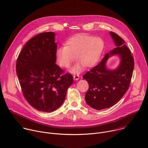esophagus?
<instances>
[{
    "label": "esophagus",
    "instance_id": "esophagus-1",
    "mask_svg": "<svg viewBox=\"0 0 148 148\" xmlns=\"http://www.w3.org/2000/svg\"><path fill=\"white\" fill-rule=\"evenodd\" d=\"M73 78L75 80H78L79 78V76L78 75H74L73 76Z\"/></svg>",
    "mask_w": 148,
    "mask_h": 148
}]
</instances>
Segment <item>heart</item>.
<instances>
[{
	"instance_id": "b5f03b06",
	"label": "heart",
	"mask_w": 148,
	"mask_h": 148,
	"mask_svg": "<svg viewBox=\"0 0 148 148\" xmlns=\"http://www.w3.org/2000/svg\"><path fill=\"white\" fill-rule=\"evenodd\" d=\"M104 41L99 37L86 34H78L68 39L64 47H58L56 58L58 64L63 68H69L74 61H78L71 70L73 74L83 70L84 66L94 67L99 61L104 49Z\"/></svg>"
}]
</instances>
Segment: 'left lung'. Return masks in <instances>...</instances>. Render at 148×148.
<instances>
[{
    "instance_id": "left-lung-1",
    "label": "left lung",
    "mask_w": 148,
    "mask_h": 148,
    "mask_svg": "<svg viewBox=\"0 0 148 148\" xmlns=\"http://www.w3.org/2000/svg\"><path fill=\"white\" fill-rule=\"evenodd\" d=\"M110 34L116 47L105 54L99 64L82 77L89 84L86 101L97 110L110 108L122 98L129 88L134 69V57L125 45V41L114 32H111ZM113 55H118L121 62L116 69L109 70L106 69V62Z\"/></svg>"
}]
</instances>
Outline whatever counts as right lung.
<instances>
[{
	"instance_id": "right-lung-1",
	"label": "right lung",
	"mask_w": 148,
	"mask_h": 148,
	"mask_svg": "<svg viewBox=\"0 0 148 148\" xmlns=\"http://www.w3.org/2000/svg\"><path fill=\"white\" fill-rule=\"evenodd\" d=\"M55 34L40 33L30 38L19 54L16 73L26 101L40 111L53 112L64 102L73 82L56 64Z\"/></svg>"
}]
</instances>
